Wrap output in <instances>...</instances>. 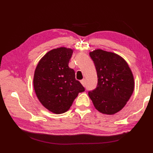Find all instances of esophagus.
Listing matches in <instances>:
<instances>
[{"mask_svg": "<svg viewBox=\"0 0 153 153\" xmlns=\"http://www.w3.org/2000/svg\"><path fill=\"white\" fill-rule=\"evenodd\" d=\"M80 82H81V83H82L83 86H85V79H83L81 80Z\"/></svg>", "mask_w": 153, "mask_h": 153, "instance_id": "obj_1", "label": "esophagus"}]
</instances>
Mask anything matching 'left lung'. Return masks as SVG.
<instances>
[{"instance_id": "obj_1", "label": "left lung", "mask_w": 153, "mask_h": 153, "mask_svg": "<svg viewBox=\"0 0 153 153\" xmlns=\"http://www.w3.org/2000/svg\"><path fill=\"white\" fill-rule=\"evenodd\" d=\"M89 55L96 68L98 83L88 94L100 112L114 114L121 110L134 92V79L128 63L119 55L97 49Z\"/></svg>"}]
</instances>
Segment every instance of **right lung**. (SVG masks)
Returning <instances> with one entry per match:
<instances>
[{
  "label": "right lung",
  "instance_id": "right-lung-1",
  "mask_svg": "<svg viewBox=\"0 0 153 153\" xmlns=\"http://www.w3.org/2000/svg\"><path fill=\"white\" fill-rule=\"evenodd\" d=\"M72 54L71 48H54L41 58L35 71L33 86L38 99L49 111L58 114L68 111L78 93L85 91L68 66Z\"/></svg>",
  "mask_w": 153,
  "mask_h": 153
}]
</instances>
